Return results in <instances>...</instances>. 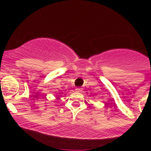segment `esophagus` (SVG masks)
I'll use <instances>...</instances> for the list:
<instances>
[{"mask_svg": "<svg viewBox=\"0 0 151 151\" xmlns=\"http://www.w3.org/2000/svg\"><path fill=\"white\" fill-rule=\"evenodd\" d=\"M76 91H77V92H81L82 91V88H80V87H77L75 89Z\"/></svg>", "mask_w": 151, "mask_h": 151, "instance_id": "esophagus-1", "label": "esophagus"}]
</instances>
